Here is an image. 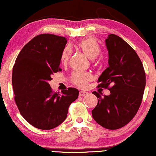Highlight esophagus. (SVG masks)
Wrapping results in <instances>:
<instances>
[{"label":"esophagus","instance_id":"34e87169","mask_svg":"<svg viewBox=\"0 0 156 156\" xmlns=\"http://www.w3.org/2000/svg\"><path fill=\"white\" fill-rule=\"evenodd\" d=\"M87 94V92L86 91H80V93H79V94H80V97H84Z\"/></svg>","mask_w":156,"mask_h":156}]
</instances>
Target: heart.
Returning <instances> with one entry per match:
<instances>
[{
  "label": "heart",
  "mask_w": 156,
  "mask_h": 156,
  "mask_svg": "<svg viewBox=\"0 0 156 156\" xmlns=\"http://www.w3.org/2000/svg\"><path fill=\"white\" fill-rule=\"evenodd\" d=\"M77 47L89 58L94 59L100 53V48L94 40L88 38L81 40L77 44ZM72 55V50L69 46L66 47L62 50L60 57L61 62L65 65L69 60ZM91 80V74L88 72L74 71L72 73L71 81L74 85L79 87H84Z\"/></svg>",
  "instance_id": "b5f03b06"
}]
</instances>
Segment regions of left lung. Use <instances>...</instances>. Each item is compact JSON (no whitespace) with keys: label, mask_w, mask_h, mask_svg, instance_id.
<instances>
[{"label":"left lung","mask_w":156,"mask_h":156,"mask_svg":"<svg viewBox=\"0 0 156 156\" xmlns=\"http://www.w3.org/2000/svg\"><path fill=\"white\" fill-rule=\"evenodd\" d=\"M108 67L98 79L97 87L108 89L110 95L98 98L92 116L102 127L119 129L132 120L141 104L146 73L136 51L119 36L111 34L106 40Z\"/></svg>","instance_id":"1"}]
</instances>
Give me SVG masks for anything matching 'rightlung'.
I'll return each mask as SVG.
<instances>
[{"instance_id": "obj_1", "label": "right lung", "mask_w": 156, "mask_h": 156, "mask_svg": "<svg viewBox=\"0 0 156 156\" xmlns=\"http://www.w3.org/2000/svg\"><path fill=\"white\" fill-rule=\"evenodd\" d=\"M65 37L40 34L23 47L12 68L14 99L22 116L37 129L50 130L67 118L68 109L79 91L69 87L61 94L48 84L53 74L62 71L60 57Z\"/></svg>"}]
</instances>
